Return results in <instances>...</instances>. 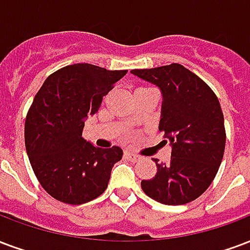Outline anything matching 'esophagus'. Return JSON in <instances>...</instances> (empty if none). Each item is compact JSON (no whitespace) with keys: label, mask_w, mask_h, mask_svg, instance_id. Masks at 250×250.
<instances>
[{"label":"esophagus","mask_w":250,"mask_h":250,"mask_svg":"<svg viewBox=\"0 0 250 250\" xmlns=\"http://www.w3.org/2000/svg\"><path fill=\"white\" fill-rule=\"evenodd\" d=\"M125 156L128 159V160H131V162H138V160H139V156H138V155H135V153L130 152V151L125 152Z\"/></svg>","instance_id":"esophagus-1"}]
</instances>
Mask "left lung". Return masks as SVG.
I'll use <instances>...</instances> for the list:
<instances>
[{
    "instance_id": "left-lung-1",
    "label": "left lung",
    "mask_w": 250,
    "mask_h": 250,
    "mask_svg": "<svg viewBox=\"0 0 250 250\" xmlns=\"http://www.w3.org/2000/svg\"><path fill=\"white\" fill-rule=\"evenodd\" d=\"M131 74L162 90L159 130L172 147L169 162L153 160L158 172L142 180V189L162 204L191 203L208 189L223 160L227 135L219 99L203 79L179 63Z\"/></svg>"
}]
</instances>
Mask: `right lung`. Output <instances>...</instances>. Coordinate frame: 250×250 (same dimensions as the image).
<instances>
[{
	"label": "right lung",
	"instance_id": "add662e5",
	"mask_svg": "<svg viewBox=\"0 0 250 250\" xmlns=\"http://www.w3.org/2000/svg\"><path fill=\"white\" fill-rule=\"evenodd\" d=\"M127 70L90 63L59 68L37 92L25 122V146L42 188L55 200L79 205L106 191L111 169L123 151L102 149L82 138L84 119Z\"/></svg>",
	"mask_w": 250,
	"mask_h": 250
}]
</instances>
